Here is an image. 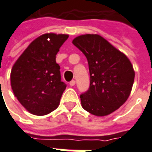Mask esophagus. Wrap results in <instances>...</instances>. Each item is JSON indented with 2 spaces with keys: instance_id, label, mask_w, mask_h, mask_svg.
Here are the masks:
<instances>
[{
  "instance_id": "obj_1",
  "label": "esophagus",
  "mask_w": 152,
  "mask_h": 152,
  "mask_svg": "<svg viewBox=\"0 0 152 152\" xmlns=\"http://www.w3.org/2000/svg\"><path fill=\"white\" fill-rule=\"evenodd\" d=\"M69 85H70V86H74V85H75V81H74V80L70 81V82H69Z\"/></svg>"
}]
</instances>
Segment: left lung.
<instances>
[{"instance_id":"8db88e82","label":"left lung","mask_w":152,"mask_h":152,"mask_svg":"<svg viewBox=\"0 0 152 152\" xmlns=\"http://www.w3.org/2000/svg\"><path fill=\"white\" fill-rule=\"evenodd\" d=\"M73 44L88 60L90 89L80 96L81 106L97 117L113 113L127 101L134 80V70L127 56L99 34H82Z\"/></svg>"}]
</instances>
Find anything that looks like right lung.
Returning a JSON list of instances; mask_svg holds the SVG:
<instances>
[{"instance_id":"1","label":"right lung","mask_w":152,"mask_h":152,"mask_svg":"<svg viewBox=\"0 0 152 152\" xmlns=\"http://www.w3.org/2000/svg\"><path fill=\"white\" fill-rule=\"evenodd\" d=\"M67 38L68 34L54 33L39 36L12 67L13 94L28 113L43 116L58 107L66 85L61 80L56 55Z\"/></svg>"}]
</instances>
